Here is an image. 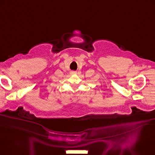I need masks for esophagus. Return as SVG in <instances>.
Returning <instances> with one entry per match:
<instances>
[{
	"instance_id": "34e87169",
	"label": "esophagus",
	"mask_w": 155,
	"mask_h": 155,
	"mask_svg": "<svg viewBox=\"0 0 155 155\" xmlns=\"http://www.w3.org/2000/svg\"><path fill=\"white\" fill-rule=\"evenodd\" d=\"M70 74H77V71H70Z\"/></svg>"
}]
</instances>
